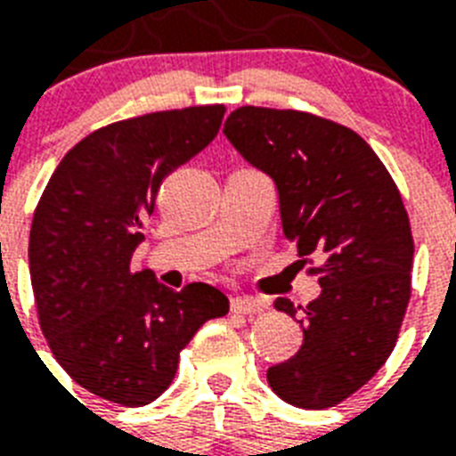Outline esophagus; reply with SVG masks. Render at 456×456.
Instances as JSON below:
<instances>
[{"label": "esophagus", "mask_w": 456, "mask_h": 456, "mask_svg": "<svg viewBox=\"0 0 456 456\" xmlns=\"http://www.w3.org/2000/svg\"><path fill=\"white\" fill-rule=\"evenodd\" d=\"M267 307V303L260 298H250V296H239V298L232 300V312L236 314H257Z\"/></svg>", "instance_id": "esophagus-1"}]
</instances>
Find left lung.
Returning a JSON list of instances; mask_svg holds the SVG:
<instances>
[{
    "instance_id": "8db88e82",
    "label": "left lung",
    "mask_w": 456,
    "mask_h": 456,
    "mask_svg": "<svg viewBox=\"0 0 456 456\" xmlns=\"http://www.w3.org/2000/svg\"><path fill=\"white\" fill-rule=\"evenodd\" d=\"M224 134L274 179L286 239L322 286L307 307L274 300L291 317L303 312V346L267 381L293 407H333L386 364L403 326L414 260L403 196L371 146L326 118L241 106Z\"/></svg>"
}]
</instances>
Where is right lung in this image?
I'll return each instance as SVG.
<instances>
[{"label":"right lung","instance_id":"right-lung-1","mask_svg":"<svg viewBox=\"0 0 456 456\" xmlns=\"http://www.w3.org/2000/svg\"><path fill=\"white\" fill-rule=\"evenodd\" d=\"M222 118L215 103L106 125L63 156L35 208L39 329L68 376L109 403H153L193 333L229 312L215 286L172 291L130 267L163 179L213 142Z\"/></svg>","mask_w":456,"mask_h":456}]
</instances>
